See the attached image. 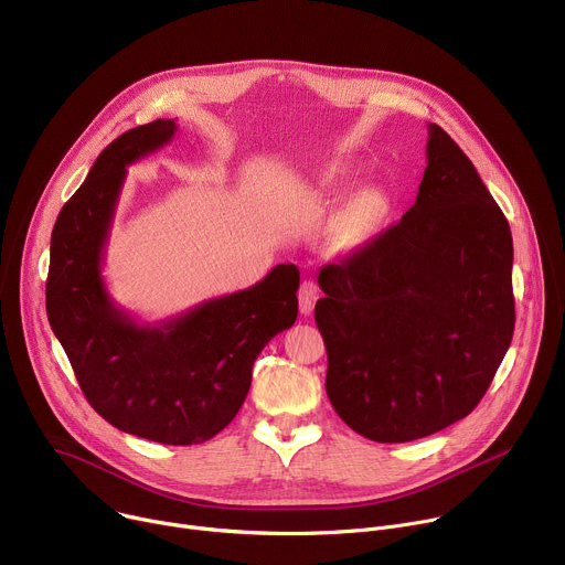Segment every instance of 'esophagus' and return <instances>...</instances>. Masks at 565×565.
Here are the masks:
<instances>
[{
  "label": "esophagus",
  "instance_id": "34e87169",
  "mask_svg": "<svg viewBox=\"0 0 565 565\" xmlns=\"http://www.w3.org/2000/svg\"><path fill=\"white\" fill-rule=\"evenodd\" d=\"M317 297H319L317 284H315V281H303V284H301V288H299V295H297L301 315H310V312H312Z\"/></svg>",
  "mask_w": 565,
  "mask_h": 565
}]
</instances>
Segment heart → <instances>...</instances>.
Returning a JSON list of instances; mask_svg holds the SVG:
<instances>
[{
	"label": "heart",
	"mask_w": 565,
	"mask_h": 565,
	"mask_svg": "<svg viewBox=\"0 0 565 565\" xmlns=\"http://www.w3.org/2000/svg\"><path fill=\"white\" fill-rule=\"evenodd\" d=\"M349 179H351V170L344 163H335L324 174H321V183H324L327 188H340V185L349 183ZM380 212H382L380 194L375 190L360 192L347 210V221H344L347 230L353 234L366 232L380 218Z\"/></svg>",
	"instance_id": "1"
}]
</instances>
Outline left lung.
I'll list each match as a JSON object with an SVG mask.
<instances>
[{"label": "left lung", "instance_id": "obj_1", "mask_svg": "<svg viewBox=\"0 0 565 565\" xmlns=\"http://www.w3.org/2000/svg\"><path fill=\"white\" fill-rule=\"evenodd\" d=\"M512 255L501 207L462 149L429 122L416 203L317 277L327 393L353 431L409 443L473 412L514 333Z\"/></svg>", "mask_w": 565, "mask_h": 565}]
</instances>
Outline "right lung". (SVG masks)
I'll return each mask as SVG.
<instances>
[{
    "mask_svg": "<svg viewBox=\"0 0 565 565\" xmlns=\"http://www.w3.org/2000/svg\"><path fill=\"white\" fill-rule=\"evenodd\" d=\"M177 120L158 118L118 136L51 234L46 315L89 405L116 429L163 445L205 443L244 405L253 364L297 319L299 270L275 266L255 286L142 324L103 277L127 168L168 145Z\"/></svg>",
    "mask_w": 565,
    "mask_h": 565,
    "instance_id": "add662e5",
    "label": "right lung"
}]
</instances>
